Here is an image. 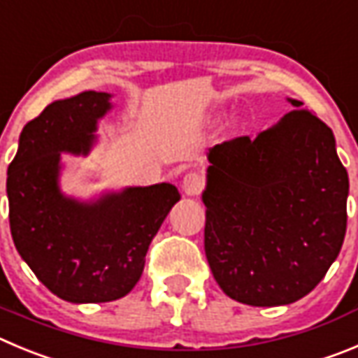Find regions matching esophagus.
<instances>
[{
  "label": "esophagus",
  "instance_id": "obj_1",
  "mask_svg": "<svg viewBox=\"0 0 358 358\" xmlns=\"http://www.w3.org/2000/svg\"><path fill=\"white\" fill-rule=\"evenodd\" d=\"M182 187H183V190H185V194L199 196L203 192V189H205V178H203L199 173L190 171L183 176Z\"/></svg>",
  "mask_w": 358,
  "mask_h": 358
}]
</instances>
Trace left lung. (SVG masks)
<instances>
[{"label":"left lung","instance_id":"1","mask_svg":"<svg viewBox=\"0 0 358 358\" xmlns=\"http://www.w3.org/2000/svg\"><path fill=\"white\" fill-rule=\"evenodd\" d=\"M275 127L208 152L205 252L236 302L286 306L316 288L346 233L348 173L327 123L289 100Z\"/></svg>","mask_w":358,"mask_h":358}]
</instances>
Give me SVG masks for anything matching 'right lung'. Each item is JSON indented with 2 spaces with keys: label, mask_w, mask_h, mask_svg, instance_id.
<instances>
[{
  "label": "right lung",
  "mask_w": 358,
  "mask_h": 358,
  "mask_svg": "<svg viewBox=\"0 0 358 358\" xmlns=\"http://www.w3.org/2000/svg\"><path fill=\"white\" fill-rule=\"evenodd\" d=\"M109 93L49 103L21 132L8 166L10 231L19 255L56 296L73 303L122 299L141 277L153 236L180 199L171 183L129 187L96 203L58 189L59 153H88Z\"/></svg>",
  "instance_id": "add662e5"
}]
</instances>
